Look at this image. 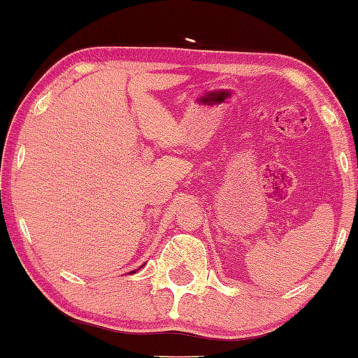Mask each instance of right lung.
<instances>
[{"instance_id":"obj_1","label":"right lung","mask_w":358,"mask_h":358,"mask_svg":"<svg viewBox=\"0 0 358 358\" xmlns=\"http://www.w3.org/2000/svg\"><path fill=\"white\" fill-rule=\"evenodd\" d=\"M134 274H135V271H134Z\"/></svg>"}]
</instances>
